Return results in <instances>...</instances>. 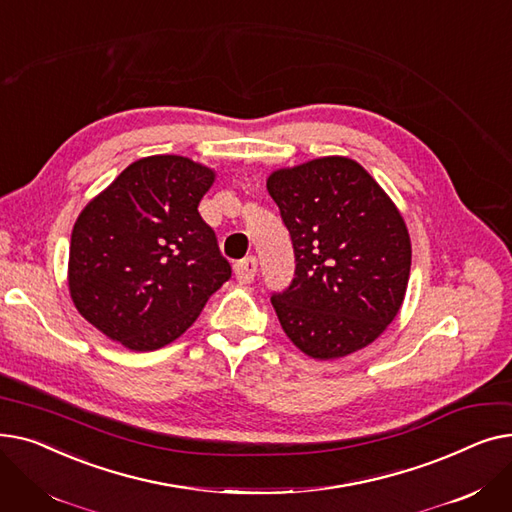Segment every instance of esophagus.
<instances>
[{
	"mask_svg": "<svg viewBox=\"0 0 512 512\" xmlns=\"http://www.w3.org/2000/svg\"><path fill=\"white\" fill-rule=\"evenodd\" d=\"M234 274H236V280L240 284H251L257 276V259L255 257H247L242 259L234 265Z\"/></svg>",
	"mask_w": 512,
	"mask_h": 512,
	"instance_id": "1",
	"label": "esophagus"
}]
</instances>
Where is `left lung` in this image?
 Masks as SVG:
<instances>
[{
    "label": "left lung",
    "instance_id": "obj_1",
    "mask_svg": "<svg viewBox=\"0 0 512 512\" xmlns=\"http://www.w3.org/2000/svg\"><path fill=\"white\" fill-rule=\"evenodd\" d=\"M297 270L272 305L292 344L330 361L382 336L405 301L411 238L384 188L351 157H317L267 176Z\"/></svg>",
    "mask_w": 512,
    "mask_h": 512
}]
</instances>
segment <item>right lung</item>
I'll return each mask as SVG.
<instances>
[{
    "label": "right lung",
    "mask_w": 512,
    "mask_h": 512,
    "mask_svg": "<svg viewBox=\"0 0 512 512\" xmlns=\"http://www.w3.org/2000/svg\"><path fill=\"white\" fill-rule=\"evenodd\" d=\"M215 172L182 155L132 164L78 213L68 288L78 313L137 353L174 342L230 278L199 203Z\"/></svg>",
    "instance_id": "obj_1"
}]
</instances>
